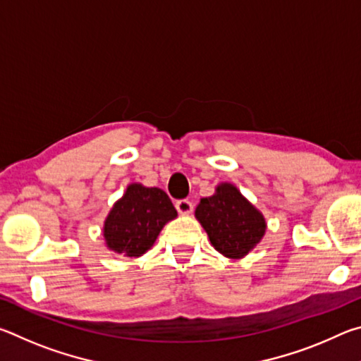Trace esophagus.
<instances>
[{"label": "esophagus", "instance_id": "esophagus-1", "mask_svg": "<svg viewBox=\"0 0 361 361\" xmlns=\"http://www.w3.org/2000/svg\"><path fill=\"white\" fill-rule=\"evenodd\" d=\"M175 207H176V210H178V213H181V215H189V213L192 212V202L188 199L176 200Z\"/></svg>", "mask_w": 361, "mask_h": 361}]
</instances>
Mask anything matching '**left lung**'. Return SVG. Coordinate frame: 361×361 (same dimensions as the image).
I'll use <instances>...</instances> for the list:
<instances>
[{
  "mask_svg": "<svg viewBox=\"0 0 361 361\" xmlns=\"http://www.w3.org/2000/svg\"><path fill=\"white\" fill-rule=\"evenodd\" d=\"M195 218L204 226L212 245L232 259L245 256L266 231L261 213L232 185H219L212 197L195 209Z\"/></svg>",
  "mask_w": 361,
  "mask_h": 361,
  "instance_id": "left-lung-1",
  "label": "left lung"
}]
</instances>
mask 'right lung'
<instances>
[{"label": "right lung", "instance_id": "right-lung-1", "mask_svg": "<svg viewBox=\"0 0 361 361\" xmlns=\"http://www.w3.org/2000/svg\"><path fill=\"white\" fill-rule=\"evenodd\" d=\"M175 216L172 200L162 189L130 185L109 212L103 235L113 252L130 258L142 256Z\"/></svg>", "mask_w": 361, "mask_h": 361}]
</instances>
